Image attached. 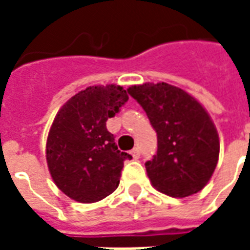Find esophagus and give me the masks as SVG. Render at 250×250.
Masks as SVG:
<instances>
[{
	"label": "esophagus",
	"instance_id": "obj_1",
	"mask_svg": "<svg viewBox=\"0 0 250 250\" xmlns=\"http://www.w3.org/2000/svg\"><path fill=\"white\" fill-rule=\"evenodd\" d=\"M131 155H132L134 159H139V157H141V151H139L138 148H134V150L131 151Z\"/></svg>",
	"mask_w": 250,
	"mask_h": 250
}]
</instances>
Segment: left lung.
<instances>
[{
  "mask_svg": "<svg viewBox=\"0 0 250 250\" xmlns=\"http://www.w3.org/2000/svg\"><path fill=\"white\" fill-rule=\"evenodd\" d=\"M157 132L158 151L146 162L154 188L175 198L198 193L214 173L220 141L213 120L188 92L167 83L127 89Z\"/></svg>",
  "mask_w": 250,
  "mask_h": 250,
  "instance_id": "8db88e82",
  "label": "left lung"
}]
</instances>
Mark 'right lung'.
Listing matches in <instances>:
<instances>
[{"label":"right lung","instance_id":"obj_1","mask_svg":"<svg viewBox=\"0 0 250 250\" xmlns=\"http://www.w3.org/2000/svg\"><path fill=\"white\" fill-rule=\"evenodd\" d=\"M128 100L120 85H95L72 96L52 123L46 162L53 182L69 198L92 204L116 190L130 154L118 150L105 122Z\"/></svg>","mask_w":250,"mask_h":250}]
</instances>
